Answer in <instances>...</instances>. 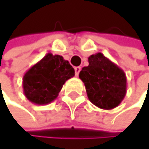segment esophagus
<instances>
[{"instance_id":"1","label":"esophagus","mask_w":149,"mask_h":149,"mask_svg":"<svg viewBox=\"0 0 149 149\" xmlns=\"http://www.w3.org/2000/svg\"><path fill=\"white\" fill-rule=\"evenodd\" d=\"M74 70H75V74H76V76H79V74L81 70V68L80 67H75L74 68Z\"/></svg>"}]
</instances>
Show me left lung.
Wrapping results in <instances>:
<instances>
[{"mask_svg":"<svg viewBox=\"0 0 149 149\" xmlns=\"http://www.w3.org/2000/svg\"><path fill=\"white\" fill-rule=\"evenodd\" d=\"M88 63L82 68L79 77L85 85L89 101L104 110L117 107L127 92L124 71L101 53L90 55Z\"/></svg>","mask_w":149,"mask_h":149,"instance_id":"8db88e82","label":"left lung"}]
</instances>
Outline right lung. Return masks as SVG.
Listing matches in <instances>:
<instances>
[{
	"instance_id": "1",
	"label": "right lung",
	"mask_w": 149,
	"mask_h": 149,
	"mask_svg": "<svg viewBox=\"0 0 149 149\" xmlns=\"http://www.w3.org/2000/svg\"><path fill=\"white\" fill-rule=\"evenodd\" d=\"M75 75L69 61L61 55L47 54L23 76V92L35 104H48L54 101L62 86Z\"/></svg>"
}]
</instances>
